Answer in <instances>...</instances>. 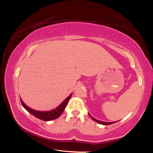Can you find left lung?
<instances>
[{"label":"left lung","instance_id":"left-lung-1","mask_svg":"<svg viewBox=\"0 0 153 153\" xmlns=\"http://www.w3.org/2000/svg\"><path fill=\"white\" fill-rule=\"evenodd\" d=\"M89 116H90V117L91 119H93V120L95 121V122H96L97 123H99V124H103V125H109V124H113V123H115V122H101V121H99L98 120V119H96L95 118H94V117H92L91 114H89Z\"/></svg>","mask_w":153,"mask_h":153}]
</instances>
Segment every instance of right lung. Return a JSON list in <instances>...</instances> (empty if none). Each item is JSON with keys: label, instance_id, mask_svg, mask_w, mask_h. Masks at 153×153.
Returning a JSON list of instances; mask_svg holds the SVG:
<instances>
[{"label": "right lung", "instance_id": "obj_1", "mask_svg": "<svg viewBox=\"0 0 153 153\" xmlns=\"http://www.w3.org/2000/svg\"><path fill=\"white\" fill-rule=\"evenodd\" d=\"M72 96V94L68 96V98H66L63 101V102L61 103L60 105L58 107H57L56 108H54L53 110L48 111H36L31 108L30 107L27 106L22 101V100L21 99V102H22V106H24V108L29 111V113L31 114L32 115H34L35 117L36 118L41 119V120L45 121V122H47V121H51L54 120V119L58 118V117L62 114V113L64 111L65 108L67 103H68V101H69L70 99H71Z\"/></svg>", "mask_w": 153, "mask_h": 153}]
</instances>
